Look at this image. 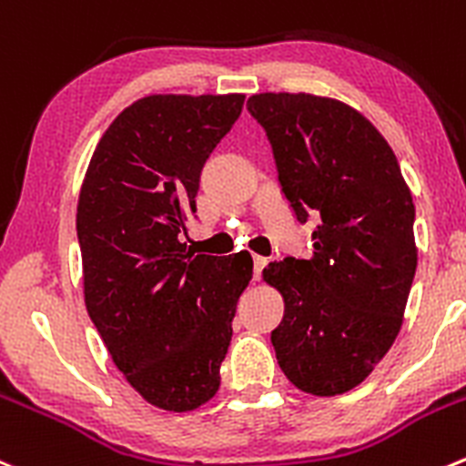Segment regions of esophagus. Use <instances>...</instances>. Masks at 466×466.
<instances>
[{
    "instance_id": "1",
    "label": "esophagus",
    "mask_w": 466,
    "mask_h": 466,
    "mask_svg": "<svg viewBox=\"0 0 466 466\" xmlns=\"http://www.w3.org/2000/svg\"><path fill=\"white\" fill-rule=\"evenodd\" d=\"M266 264H268V259H266V257H259V255L252 257V268H255V279L261 278V270H264Z\"/></svg>"
}]
</instances>
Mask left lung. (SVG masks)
<instances>
[{
  "instance_id": "obj_1",
  "label": "left lung",
  "mask_w": 466,
  "mask_h": 466,
  "mask_svg": "<svg viewBox=\"0 0 466 466\" xmlns=\"http://www.w3.org/2000/svg\"><path fill=\"white\" fill-rule=\"evenodd\" d=\"M248 111L266 129L296 218L319 220L309 259L287 257L261 273L284 300L275 358L305 394H346L403 325L417 270L412 193L385 137L346 102L257 93Z\"/></svg>"
}]
</instances>
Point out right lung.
<instances>
[{"instance_id":"right-lung-1","label":"right lung","mask_w":466,"mask_h":466,"mask_svg":"<svg viewBox=\"0 0 466 466\" xmlns=\"http://www.w3.org/2000/svg\"><path fill=\"white\" fill-rule=\"evenodd\" d=\"M246 95H147L99 138L76 205L84 300L113 364L155 408L191 412L216 396L246 250L182 243L205 161Z\"/></svg>"}]
</instances>
